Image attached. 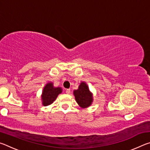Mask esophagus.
Masks as SVG:
<instances>
[{
	"label": "esophagus",
	"instance_id": "34e87169",
	"mask_svg": "<svg viewBox=\"0 0 150 150\" xmlns=\"http://www.w3.org/2000/svg\"><path fill=\"white\" fill-rule=\"evenodd\" d=\"M65 92H66V93H67V94H68V95H69V93H70V92H71V91H70L69 88H67V89H66V91H65Z\"/></svg>",
	"mask_w": 150,
	"mask_h": 150
}]
</instances>
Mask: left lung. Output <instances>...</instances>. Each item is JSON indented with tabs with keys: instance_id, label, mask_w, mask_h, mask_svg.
I'll use <instances>...</instances> for the list:
<instances>
[{
	"instance_id": "1",
	"label": "left lung",
	"mask_w": 150,
	"mask_h": 150,
	"mask_svg": "<svg viewBox=\"0 0 150 150\" xmlns=\"http://www.w3.org/2000/svg\"><path fill=\"white\" fill-rule=\"evenodd\" d=\"M73 95L76 102L81 108H86L92 105L93 95L90 91L88 85L84 81H81L77 89L73 91Z\"/></svg>"
}]
</instances>
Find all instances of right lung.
<instances>
[{
	"instance_id": "add662e5",
	"label": "right lung",
	"mask_w": 150,
	"mask_h": 150,
	"mask_svg": "<svg viewBox=\"0 0 150 150\" xmlns=\"http://www.w3.org/2000/svg\"><path fill=\"white\" fill-rule=\"evenodd\" d=\"M62 88L60 87H54L52 82H48L43 88L41 95L42 105L46 106L52 105L56 100L57 96L62 93Z\"/></svg>"
}]
</instances>
